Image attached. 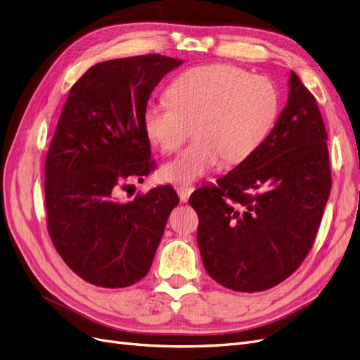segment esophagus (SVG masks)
I'll use <instances>...</instances> for the list:
<instances>
[{"label":"esophagus","mask_w":360,"mask_h":360,"mask_svg":"<svg viewBox=\"0 0 360 360\" xmlns=\"http://www.w3.org/2000/svg\"><path fill=\"white\" fill-rule=\"evenodd\" d=\"M193 189L195 188L192 186V184H180V186H177V192L180 195V200L183 202H186L189 200V197H191V193L193 192Z\"/></svg>","instance_id":"34e87169"}]
</instances>
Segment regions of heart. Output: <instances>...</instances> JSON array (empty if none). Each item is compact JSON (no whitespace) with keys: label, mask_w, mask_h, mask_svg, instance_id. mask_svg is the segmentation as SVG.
Here are the masks:
<instances>
[{"label":"heart","mask_w":360,"mask_h":360,"mask_svg":"<svg viewBox=\"0 0 360 360\" xmlns=\"http://www.w3.org/2000/svg\"><path fill=\"white\" fill-rule=\"evenodd\" d=\"M169 102H150L144 127L163 153L181 147L193 127L197 139L162 167V177L192 183L219 165L238 163L264 143L281 108L276 85L266 76L230 64L186 70L168 89Z\"/></svg>","instance_id":"heart-1"}]
</instances>
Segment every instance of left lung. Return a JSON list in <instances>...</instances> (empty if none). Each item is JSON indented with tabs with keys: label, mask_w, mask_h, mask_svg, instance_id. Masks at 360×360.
I'll return each instance as SVG.
<instances>
[{
	"label": "left lung",
	"mask_w": 360,
	"mask_h": 360,
	"mask_svg": "<svg viewBox=\"0 0 360 360\" xmlns=\"http://www.w3.org/2000/svg\"><path fill=\"white\" fill-rule=\"evenodd\" d=\"M288 101L252 155L195 191L202 264L221 285L264 291L294 274L312 248L332 179L315 97L292 70Z\"/></svg>",
	"instance_id": "left-lung-1"
}]
</instances>
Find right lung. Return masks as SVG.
<instances>
[{
	"instance_id": "obj_1",
	"label": "right lung",
	"mask_w": 360,
	"mask_h": 360,
	"mask_svg": "<svg viewBox=\"0 0 360 360\" xmlns=\"http://www.w3.org/2000/svg\"><path fill=\"white\" fill-rule=\"evenodd\" d=\"M181 63L158 53L97 63L61 111L45 165L48 230L64 263L93 285L143 279L180 201L169 184L127 202L120 195L153 169L144 110Z\"/></svg>"
}]
</instances>
